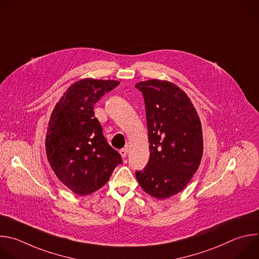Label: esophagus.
Wrapping results in <instances>:
<instances>
[{"label":"esophagus","instance_id":"obj_1","mask_svg":"<svg viewBox=\"0 0 259 259\" xmlns=\"http://www.w3.org/2000/svg\"><path fill=\"white\" fill-rule=\"evenodd\" d=\"M119 152H120V154H121L122 157H126V156H127V153H128V148H127V147L122 148V149H120Z\"/></svg>","mask_w":259,"mask_h":259}]
</instances>
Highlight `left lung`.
Wrapping results in <instances>:
<instances>
[{
    "instance_id": "1",
    "label": "left lung",
    "mask_w": 259,
    "mask_h": 259,
    "mask_svg": "<svg viewBox=\"0 0 259 259\" xmlns=\"http://www.w3.org/2000/svg\"><path fill=\"white\" fill-rule=\"evenodd\" d=\"M144 98L150 156L135 175L150 196L165 199L192 179L203 153L201 122L188 96L176 84L150 79L135 84Z\"/></svg>"
}]
</instances>
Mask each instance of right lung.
<instances>
[{
  "mask_svg": "<svg viewBox=\"0 0 259 259\" xmlns=\"http://www.w3.org/2000/svg\"><path fill=\"white\" fill-rule=\"evenodd\" d=\"M119 83L94 78L76 81L51 115L46 136L48 160L58 179L78 195L101 189L122 162L94 112L95 104Z\"/></svg>",
  "mask_w": 259,
  "mask_h": 259,
  "instance_id": "add662e5",
  "label": "right lung"
}]
</instances>
